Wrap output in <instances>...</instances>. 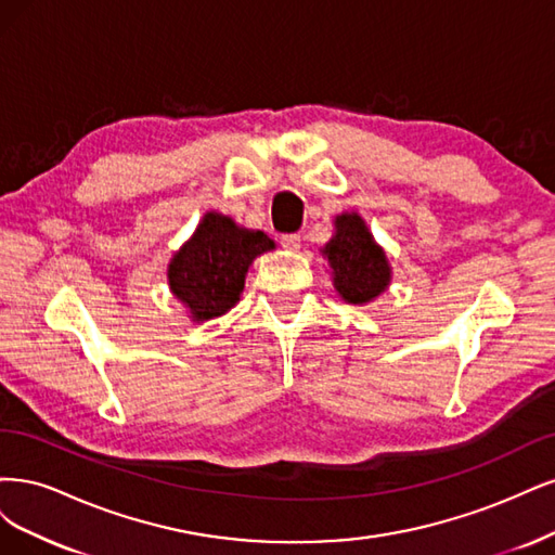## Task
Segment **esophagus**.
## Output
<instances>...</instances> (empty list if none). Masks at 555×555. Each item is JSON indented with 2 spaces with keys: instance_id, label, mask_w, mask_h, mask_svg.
Here are the masks:
<instances>
[{
  "instance_id": "1",
  "label": "esophagus",
  "mask_w": 555,
  "mask_h": 555,
  "mask_svg": "<svg viewBox=\"0 0 555 555\" xmlns=\"http://www.w3.org/2000/svg\"><path fill=\"white\" fill-rule=\"evenodd\" d=\"M299 242H301V237L295 235V232H291V235H283V237H281V246L288 248V251H297Z\"/></svg>"
}]
</instances>
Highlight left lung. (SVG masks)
Segmentation results:
<instances>
[{"label": "left lung", "instance_id": "8db88e82", "mask_svg": "<svg viewBox=\"0 0 555 555\" xmlns=\"http://www.w3.org/2000/svg\"><path fill=\"white\" fill-rule=\"evenodd\" d=\"M334 228L332 240L323 246L334 288L348 304H369L387 291L389 260L357 211L338 214Z\"/></svg>", "mask_w": 555, "mask_h": 555}]
</instances>
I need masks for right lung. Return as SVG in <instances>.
Here are the masks:
<instances>
[{
    "mask_svg": "<svg viewBox=\"0 0 555 555\" xmlns=\"http://www.w3.org/2000/svg\"><path fill=\"white\" fill-rule=\"evenodd\" d=\"M270 248L274 242L262 230H248L219 211H207L193 237L172 256L168 285L195 323H205L235 307L248 267Z\"/></svg>",
    "mask_w": 555,
    "mask_h": 555,
    "instance_id": "right-lung-1",
    "label": "right lung"
}]
</instances>
